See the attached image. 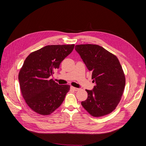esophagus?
<instances>
[{"mask_svg":"<svg viewBox=\"0 0 146 146\" xmlns=\"http://www.w3.org/2000/svg\"><path fill=\"white\" fill-rule=\"evenodd\" d=\"M70 88L71 89L75 91H77L78 90H79V88H75V87H73V86H70Z\"/></svg>","mask_w":146,"mask_h":146,"instance_id":"esophagus-1","label":"esophagus"}]
</instances>
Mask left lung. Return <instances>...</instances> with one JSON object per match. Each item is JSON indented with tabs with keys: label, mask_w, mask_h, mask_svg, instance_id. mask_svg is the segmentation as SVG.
Here are the masks:
<instances>
[{
	"label": "left lung",
	"mask_w": 146,
	"mask_h": 146,
	"mask_svg": "<svg viewBox=\"0 0 146 146\" xmlns=\"http://www.w3.org/2000/svg\"><path fill=\"white\" fill-rule=\"evenodd\" d=\"M75 49L92 72V79L96 83L92 90H86L88 98L82 102V105L92 116L110 114L120 102L125 85L119 60L99 45H77Z\"/></svg>",
	"instance_id": "1"
}]
</instances>
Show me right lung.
Segmentation results:
<instances>
[{
	"label": "right lung",
	"instance_id": "1",
	"mask_svg": "<svg viewBox=\"0 0 146 146\" xmlns=\"http://www.w3.org/2000/svg\"><path fill=\"white\" fill-rule=\"evenodd\" d=\"M74 44L46 46L26 58L19 73L22 94L25 102L35 112L48 115L58 108L69 91L68 85H58L50 77Z\"/></svg>",
	"mask_w": 146,
	"mask_h": 146
}]
</instances>
